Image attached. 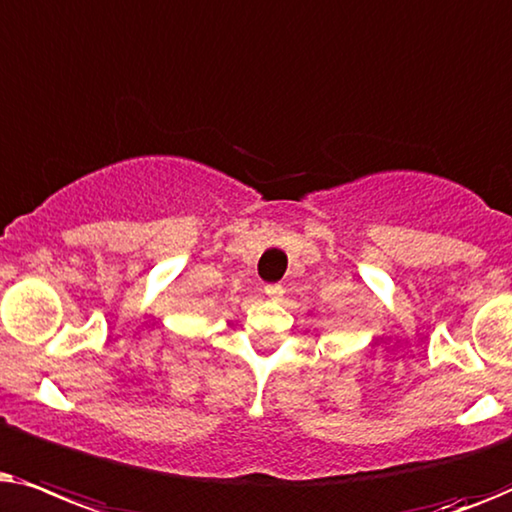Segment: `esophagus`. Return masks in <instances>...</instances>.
Returning a JSON list of instances; mask_svg holds the SVG:
<instances>
[{"mask_svg": "<svg viewBox=\"0 0 512 512\" xmlns=\"http://www.w3.org/2000/svg\"><path fill=\"white\" fill-rule=\"evenodd\" d=\"M264 292H267V297L274 299V302H278V299H283V295H285L283 285H278V283L267 285V288H264Z\"/></svg>", "mask_w": 512, "mask_h": 512, "instance_id": "esophagus-1", "label": "esophagus"}]
</instances>
